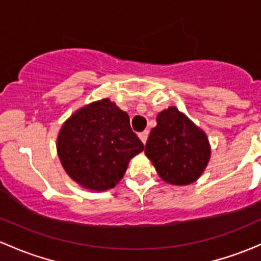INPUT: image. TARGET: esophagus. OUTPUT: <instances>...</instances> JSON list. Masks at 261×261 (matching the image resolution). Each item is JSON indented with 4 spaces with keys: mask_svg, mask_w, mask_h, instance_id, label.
<instances>
[{
    "mask_svg": "<svg viewBox=\"0 0 261 261\" xmlns=\"http://www.w3.org/2000/svg\"><path fill=\"white\" fill-rule=\"evenodd\" d=\"M147 136H149V131H147V130L143 131V133H140V134H139V138H140V140L143 141L144 144L146 143V140H147Z\"/></svg>",
    "mask_w": 261,
    "mask_h": 261,
    "instance_id": "esophagus-1",
    "label": "esophagus"
}]
</instances>
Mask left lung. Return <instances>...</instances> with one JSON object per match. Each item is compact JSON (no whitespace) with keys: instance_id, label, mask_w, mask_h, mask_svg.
<instances>
[{"instance_id":"1","label":"left lung","mask_w":261,"mask_h":261,"mask_svg":"<svg viewBox=\"0 0 261 261\" xmlns=\"http://www.w3.org/2000/svg\"><path fill=\"white\" fill-rule=\"evenodd\" d=\"M145 154L163 180L187 186L198 179L206 169L211 147L203 130L178 109L169 107L156 116V126L150 131Z\"/></svg>"}]
</instances>
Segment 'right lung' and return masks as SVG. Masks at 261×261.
I'll return each instance as SVG.
<instances>
[{
    "label": "right lung",
    "instance_id": "1",
    "mask_svg": "<svg viewBox=\"0 0 261 261\" xmlns=\"http://www.w3.org/2000/svg\"><path fill=\"white\" fill-rule=\"evenodd\" d=\"M60 163L73 180L91 191L114 188L131 158L144 144L131 130L130 117L109 98L75 111L58 135Z\"/></svg>",
    "mask_w": 261,
    "mask_h": 261
}]
</instances>
